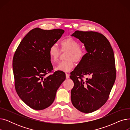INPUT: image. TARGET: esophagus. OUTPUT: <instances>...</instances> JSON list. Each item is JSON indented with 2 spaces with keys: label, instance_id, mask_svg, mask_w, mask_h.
Listing matches in <instances>:
<instances>
[{
  "label": "esophagus",
  "instance_id": "1",
  "mask_svg": "<svg viewBox=\"0 0 130 130\" xmlns=\"http://www.w3.org/2000/svg\"><path fill=\"white\" fill-rule=\"evenodd\" d=\"M66 78H70V75L67 73H66Z\"/></svg>",
  "mask_w": 130,
  "mask_h": 130
}]
</instances>
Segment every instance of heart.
Instances as JSON below:
<instances>
[{
    "label": "heart",
    "mask_w": 130,
    "mask_h": 130,
    "mask_svg": "<svg viewBox=\"0 0 130 130\" xmlns=\"http://www.w3.org/2000/svg\"><path fill=\"white\" fill-rule=\"evenodd\" d=\"M61 51H67L65 60L61 61L55 67L56 71L69 72L75 65V61L79 63L82 60L86 54V51L82 47L79 43L72 37H68L61 40L60 42ZM48 54L53 62L57 60L60 51L56 45H51L48 50Z\"/></svg>",
    "instance_id": "b5f03b06"
}]
</instances>
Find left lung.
<instances>
[{
	"mask_svg": "<svg viewBox=\"0 0 130 130\" xmlns=\"http://www.w3.org/2000/svg\"><path fill=\"white\" fill-rule=\"evenodd\" d=\"M84 44L87 51L83 59L71 73L74 82L71 90L73 106L90 113L107 101L116 78L114 55L111 44L102 34L76 30L72 35ZM89 76L84 81L83 78Z\"/></svg>",
	"mask_w": 130,
	"mask_h": 130,
	"instance_id": "8db88e82",
	"label": "left lung"
}]
</instances>
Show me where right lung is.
I'll return each mask as SVG.
<instances>
[{"instance_id": "1", "label": "right lung", "mask_w": 130, "mask_h": 130, "mask_svg": "<svg viewBox=\"0 0 130 130\" xmlns=\"http://www.w3.org/2000/svg\"><path fill=\"white\" fill-rule=\"evenodd\" d=\"M60 29L31 30L20 43L13 55L12 69L15 87L19 98L36 110L50 106L66 77L62 71L53 70L48 50L61 37Z\"/></svg>"}]
</instances>
